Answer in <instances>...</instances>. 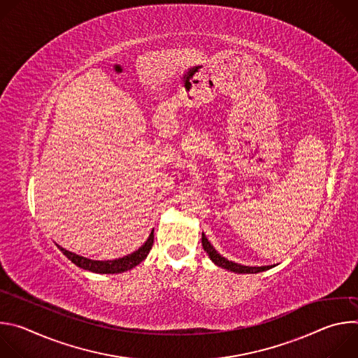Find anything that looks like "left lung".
<instances>
[{
  "label": "left lung",
  "instance_id": "left-lung-1",
  "mask_svg": "<svg viewBox=\"0 0 358 358\" xmlns=\"http://www.w3.org/2000/svg\"><path fill=\"white\" fill-rule=\"evenodd\" d=\"M202 246H203V250H206L208 253V257L211 258V261L217 265V266H221L224 269H228V271H232V272H236V273H259V272H264V271H268L273 266H261V268H252V266H243V265H239V264H235V262H231L228 259H225L224 257H221V255L213 248V245L208 242L207 236L203 235L202 232Z\"/></svg>",
  "mask_w": 358,
  "mask_h": 358
}]
</instances>
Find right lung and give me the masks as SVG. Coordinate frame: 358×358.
Listing matches in <instances>:
<instances>
[{"label":"right lung","instance_id":"add662e5","mask_svg":"<svg viewBox=\"0 0 358 358\" xmlns=\"http://www.w3.org/2000/svg\"><path fill=\"white\" fill-rule=\"evenodd\" d=\"M152 242H155V231L150 234L145 243L143 246H140L136 252L127 255V257L115 259V261H92V259L79 257V255L72 253V252L61 248L59 245H57V246L61 249V252L69 261H72V264H75L76 266H79L85 271H90L94 273H120V272L129 271V269L137 266L140 262H143L147 258V255L152 246Z\"/></svg>","mask_w":358,"mask_h":358}]
</instances>
